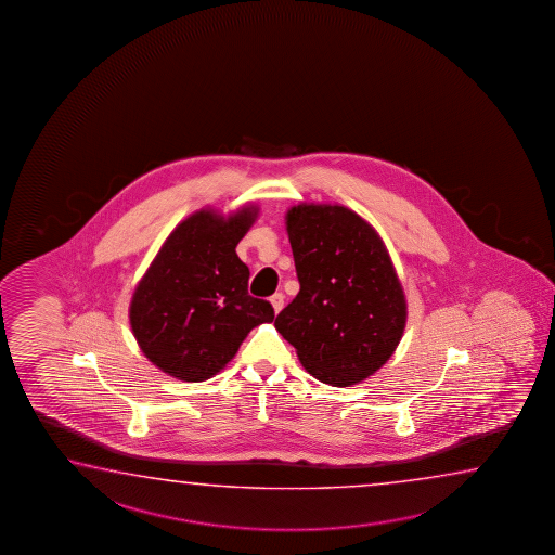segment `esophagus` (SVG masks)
<instances>
[{
    "label": "esophagus",
    "mask_w": 555,
    "mask_h": 555,
    "mask_svg": "<svg viewBox=\"0 0 555 555\" xmlns=\"http://www.w3.org/2000/svg\"><path fill=\"white\" fill-rule=\"evenodd\" d=\"M270 302H272L273 310L280 312L283 309V302H285L283 293H273L272 297H270Z\"/></svg>",
    "instance_id": "34e87169"
}]
</instances>
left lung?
I'll return each mask as SVG.
<instances>
[{"label": "left lung", "instance_id": "1", "mask_svg": "<svg viewBox=\"0 0 555 555\" xmlns=\"http://www.w3.org/2000/svg\"><path fill=\"white\" fill-rule=\"evenodd\" d=\"M287 233L301 289L275 319L320 383L356 385L385 365L405 326V299L375 229L344 206H295Z\"/></svg>", "mask_w": 555, "mask_h": 555}]
</instances>
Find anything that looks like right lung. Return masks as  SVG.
Here are the masks:
<instances>
[{
    "label": "right lung",
    "mask_w": 555,
    "mask_h": 555,
    "mask_svg": "<svg viewBox=\"0 0 555 555\" xmlns=\"http://www.w3.org/2000/svg\"><path fill=\"white\" fill-rule=\"evenodd\" d=\"M254 207L221 217L202 209L182 221L138 283L130 324L153 365L199 383L235 358L248 332L272 322L273 307L248 295V266L235 248Z\"/></svg>",
    "instance_id": "add662e5"
}]
</instances>
